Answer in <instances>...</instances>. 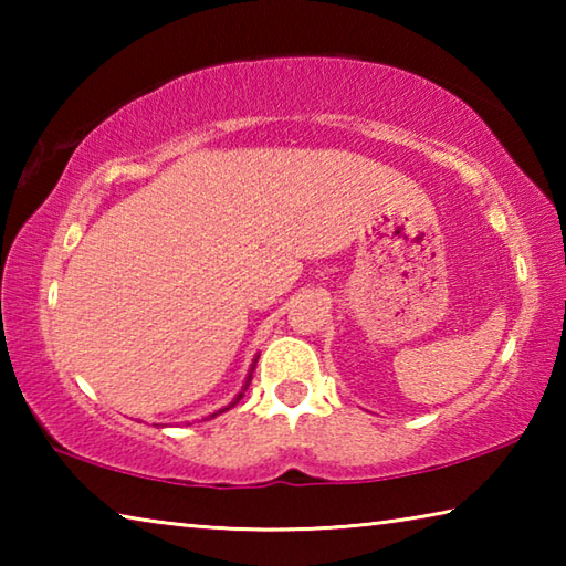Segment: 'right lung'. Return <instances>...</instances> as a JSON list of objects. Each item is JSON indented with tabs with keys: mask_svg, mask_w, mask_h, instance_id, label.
<instances>
[{
	"mask_svg": "<svg viewBox=\"0 0 566 566\" xmlns=\"http://www.w3.org/2000/svg\"><path fill=\"white\" fill-rule=\"evenodd\" d=\"M239 397H242V395H239ZM239 397H237V399H234V401H232V405H229V407H234V405H237V401H239ZM229 407H227V409H229ZM219 411H222V409H219ZM212 417H214V415H212Z\"/></svg>",
	"mask_w": 566,
	"mask_h": 566,
	"instance_id": "add662e5",
	"label": "right lung"
}]
</instances>
